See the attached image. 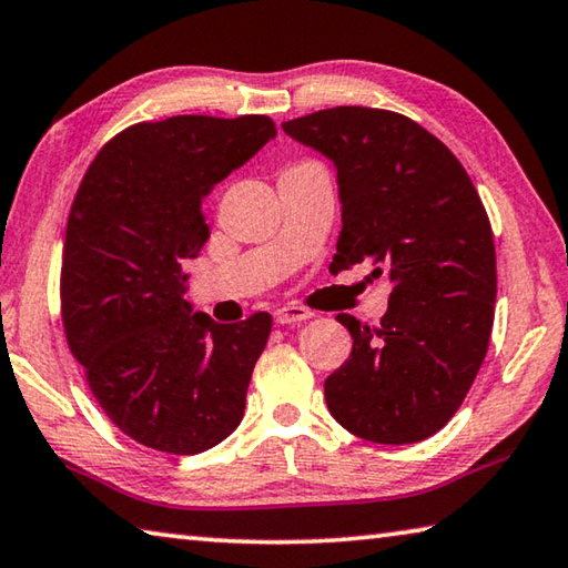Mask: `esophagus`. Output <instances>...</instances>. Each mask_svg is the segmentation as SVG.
Here are the masks:
<instances>
[{"label": "esophagus", "instance_id": "esophagus-1", "mask_svg": "<svg viewBox=\"0 0 568 568\" xmlns=\"http://www.w3.org/2000/svg\"><path fill=\"white\" fill-rule=\"evenodd\" d=\"M314 312L304 310V306H278V310L274 312V322L276 324H302L306 320H312Z\"/></svg>", "mask_w": 568, "mask_h": 568}]
</instances>
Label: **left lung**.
I'll list each match as a JSON object with an SVG mask.
<instances>
[{
    "instance_id": "8db88e82",
    "label": "left lung",
    "mask_w": 568,
    "mask_h": 568,
    "mask_svg": "<svg viewBox=\"0 0 568 568\" xmlns=\"http://www.w3.org/2000/svg\"><path fill=\"white\" fill-rule=\"evenodd\" d=\"M282 129L336 166L332 272L372 262L392 282L379 326L336 316L354 346L324 382L326 406L359 439L422 442L459 409L489 349L496 252L481 199L449 146L404 114L334 106Z\"/></svg>"
}]
</instances>
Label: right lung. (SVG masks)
Listing matches in <instances>:
<instances>
[{
	"label": "right lung",
	"mask_w": 568,
	"mask_h": 568,
	"mask_svg": "<svg viewBox=\"0 0 568 568\" xmlns=\"http://www.w3.org/2000/svg\"><path fill=\"white\" fill-rule=\"evenodd\" d=\"M274 136L264 114L139 122L77 189L59 284L67 344L102 412L149 449L206 452L242 422L272 316L192 312L182 266L209 239L202 199Z\"/></svg>",
	"instance_id": "right-lung-1"
}]
</instances>
